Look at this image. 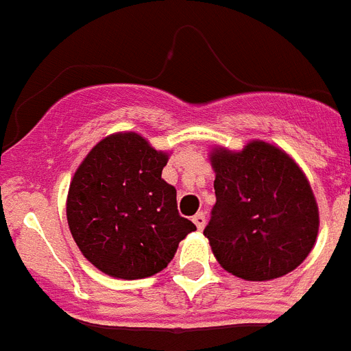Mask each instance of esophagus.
Segmentation results:
<instances>
[{"mask_svg":"<svg viewBox=\"0 0 351 351\" xmlns=\"http://www.w3.org/2000/svg\"><path fill=\"white\" fill-rule=\"evenodd\" d=\"M192 221H193V224L197 226V230H202V228L206 226V215H204L202 211H199V213H195V215H193Z\"/></svg>","mask_w":351,"mask_h":351,"instance_id":"34e87169","label":"esophagus"}]
</instances>
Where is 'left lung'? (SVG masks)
<instances>
[{"label":"left lung","mask_w":351,"mask_h":351,"mask_svg":"<svg viewBox=\"0 0 351 351\" xmlns=\"http://www.w3.org/2000/svg\"><path fill=\"white\" fill-rule=\"evenodd\" d=\"M215 206L204 228L215 258L234 276L265 282L291 273L314 247L319 213L294 161L273 145L211 154Z\"/></svg>","instance_id":"8db88e82"}]
</instances>
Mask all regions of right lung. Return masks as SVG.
I'll return each mask as SVG.
<instances>
[{
    "instance_id": "obj_1",
    "label": "right lung",
    "mask_w": 351,
    "mask_h": 351,
    "mask_svg": "<svg viewBox=\"0 0 351 351\" xmlns=\"http://www.w3.org/2000/svg\"><path fill=\"white\" fill-rule=\"evenodd\" d=\"M167 161L140 134L120 132L95 145L75 172L66 206L69 231L102 273L152 276L197 230L179 215L176 188L161 179Z\"/></svg>"
}]
</instances>
